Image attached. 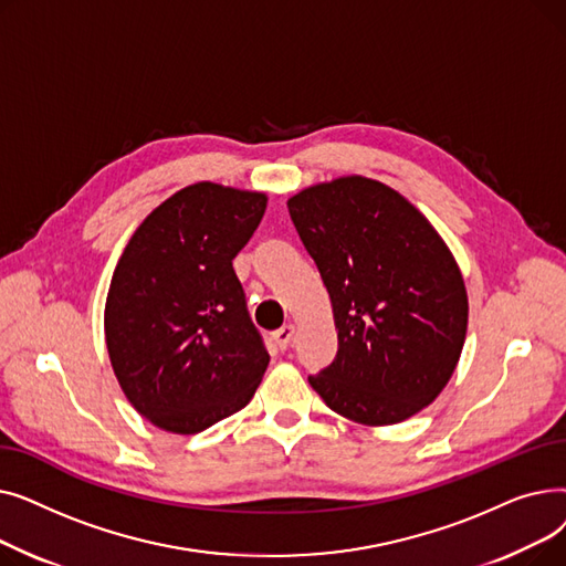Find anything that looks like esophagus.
I'll list each match as a JSON object with an SVG mask.
<instances>
[{
	"label": "esophagus",
	"instance_id": "1",
	"mask_svg": "<svg viewBox=\"0 0 566 566\" xmlns=\"http://www.w3.org/2000/svg\"><path fill=\"white\" fill-rule=\"evenodd\" d=\"M293 335H295L293 325H282L280 331L273 333V339H275V344H277L282 350H286V348L291 346V342H293Z\"/></svg>",
	"mask_w": 566,
	"mask_h": 566
}]
</instances>
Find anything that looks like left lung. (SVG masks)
Segmentation results:
<instances>
[{
    "instance_id": "left-lung-1",
    "label": "left lung",
    "mask_w": 566,
    "mask_h": 566,
    "mask_svg": "<svg viewBox=\"0 0 566 566\" xmlns=\"http://www.w3.org/2000/svg\"><path fill=\"white\" fill-rule=\"evenodd\" d=\"M286 206L331 293L339 342L310 385L353 422L408 420L442 392L465 342L468 295L452 252L408 199L365 176L307 188Z\"/></svg>"
}]
</instances>
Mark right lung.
<instances>
[{"label":"right lung","instance_id":"obj_1","mask_svg":"<svg viewBox=\"0 0 566 566\" xmlns=\"http://www.w3.org/2000/svg\"><path fill=\"white\" fill-rule=\"evenodd\" d=\"M265 195L195 184L148 216L112 275L105 342L139 415L199 433L241 410L271 363L233 259L256 231Z\"/></svg>","mask_w":566,"mask_h":566}]
</instances>
